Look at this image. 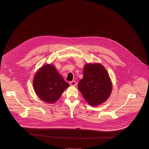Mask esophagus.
Here are the masks:
<instances>
[{
  "instance_id": "34e87169",
  "label": "esophagus",
  "mask_w": 149,
  "mask_h": 149,
  "mask_svg": "<svg viewBox=\"0 0 149 149\" xmlns=\"http://www.w3.org/2000/svg\"><path fill=\"white\" fill-rule=\"evenodd\" d=\"M69 84L72 86H75V85H77V83L75 81H71L69 82Z\"/></svg>"
}]
</instances>
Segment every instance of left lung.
<instances>
[{
    "instance_id": "left-lung-1",
    "label": "left lung",
    "mask_w": 149,
    "mask_h": 149,
    "mask_svg": "<svg viewBox=\"0 0 149 149\" xmlns=\"http://www.w3.org/2000/svg\"><path fill=\"white\" fill-rule=\"evenodd\" d=\"M83 73L78 88L85 100L91 106L104 102L111 94L112 84L104 66L100 64H87Z\"/></svg>"
}]
</instances>
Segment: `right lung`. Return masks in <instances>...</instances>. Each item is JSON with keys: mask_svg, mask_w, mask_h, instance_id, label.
Wrapping results in <instances>:
<instances>
[{"mask_svg": "<svg viewBox=\"0 0 149 149\" xmlns=\"http://www.w3.org/2000/svg\"><path fill=\"white\" fill-rule=\"evenodd\" d=\"M69 86L54 66L45 65L36 74L33 86L38 96L46 103H53Z\"/></svg>", "mask_w": 149, "mask_h": 149, "instance_id": "right-lung-1", "label": "right lung"}]
</instances>
